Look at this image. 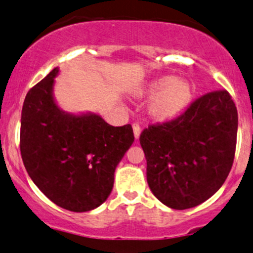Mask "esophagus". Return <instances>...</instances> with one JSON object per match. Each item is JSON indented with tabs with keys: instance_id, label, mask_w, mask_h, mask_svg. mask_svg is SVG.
<instances>
[{
	"instance_id": "34e87169",
	"label": "esophagus",
	"mask_w": 253,
	"mask_h": 253,
	"mask_svg": "<svg viewBox=\"0 0 253 253\" xmlns=\"http://www.w3.org/2000/svg\"><path fill=\"white\" fill-rule=\"evenodd\" d=\"M132 127H133V132H134L135 139H139V136H140V132H141L140 125H139L138 123H134L132 125Z\"/></svg>"
}]
</instances>
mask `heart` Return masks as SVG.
I'll use <instances>...</instances> for the list:
<instances>
[{
    "instance_id": "obj_1",
    "label": "heart",
    "mask_w": 253,
    "mask_h": 253,
    "mask_svg": "<svg viewBox=\"0 0 253 253\" xmlns=\"http://www.w3.org/2000/svg\"><path fill=\"white\" fill-rule=\"evenodd\" d=\"M143 96H153L147 106V113L157 121L176 118L188 107L193 97L190 84L176 76H163L140 90Z\"/></svg>"
}]
</instances>
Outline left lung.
<instances>
[{"label": "left lung", "mask_w": 253, "mask_h": 253, "mask_svg": "<svg viewBox=\"0 0 253 253\" xmlns=\"http://www.w3.org/2000/svg\"><path fill=\"white\" fill-rule=\"evenodd\" d=\"M237 130V107L225 89L197 97L172 120L149 125L139 140L153 195L173 210L210 199L233 165Z\"/></svg>", "instance_id": "8db88e82"}]
</instances>
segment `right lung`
<instances>
[{
	"label": "right lung",
	"mask_w": 253,
	"mask_h": 253,
	"mask_svg": "<svg viewBox=\"0 0 253 253\" xmlns=\"http://www.w3.org/2000/svg\"><path fill=\"white\" fill-rule=\"evenodd\" d=\"M58 68L27 92L20 151L28 175L57 206L88 211L106 201L114 171L134 141L130 125L114 127L95 114L71 115L54 103Z\"/></svg>",
	"instance_id": "add662e5"
}]
</instances>
